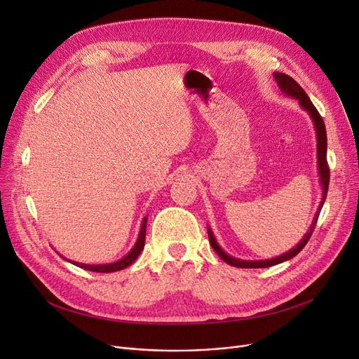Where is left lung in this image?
I'll return each mask as SVG.
<instances>
[{
  "label": "left lung",
  "instance_id": "obj_1",
  "mask_svg": "<svg viewBox=\"0 0 359 359\" xmlns=\"http://www.w3.org/2000/svg\"><path fill=\"white\" fill-rule=\"evenodd\" d=\"M273 77L280 88L282 93H285L287 96L292 97V99H297L299 106L303 107L310 118L313 119V123H314V128H316V135H317V163H318V175H320V183H322V189H323V198H322V202H320L318 205V210L314 215V219L310 225V230L306 233V236L303 237V240H301L297 246L294 249H291L290 252L280 255L278 257H273V259H268V260H241V259H236L230 255L225 253L221 248L219 244L217 243L211 229H208V237H210V244L212 246V249L218 253V256L225 262L229 263V265L231 266H236V268H269V266H273V265H278V263H282L285 260H290L292 259L294 256H297L301 250L304 249L306 244L309 243L313 231H314V227L317 224V219H318V215H320V211H322V206L326 201V195H327V189H329V180H330V170H329V165H327V160H326V153H327V137H326V126H325V122H323V118L320 116V113L317 111V109L314 107V104L311 103V100L309 99L307 93L303 90V87H301L292 77H290V75L287 74H282V72H275Z\"/></svg>",
  "mask_w": 359,
  "mask_h": 359
}]
</instances>
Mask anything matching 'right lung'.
I'll return each instance as SVG.
<instances>
[{"mask_svg": "<svg viewBox=\"0 0 359 359\" xmlns=\"http://www.w3.org/2000/svg\"><path fill=\"white\" fill-rule=\"evenodd\" d=\"M145 227H147V217L142 219V225H141V231L138 236V240L135 243V246L132 248V250L122 257L121 260H116L113 263H104V265H86V263H79V262H71L74 263L75 266L83 268L86 271H93V272H100V273H110V272H116V271H122L125 268H128L129 265L135 262V259L140 256V253L144 249L145 244Z\"/></svg>", "mask_w": 359, "mask_h": 359, "instance_id": "obj_1", "label": "right lung"}]
</instances>
